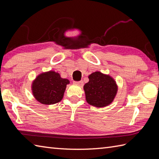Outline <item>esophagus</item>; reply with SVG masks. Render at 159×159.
<instances>
[{"label": "esophagus", "instance_id": "34e87169", "mask_svg": "<svg viewBox=\"0 0 159 159\" xmlns=\"http://www.w3.org/2000/svg\"><path fill=\"white\" fill-rule=\"evenodd\" d=\"M74 85H79V86H83V81H74Z\"/></svg>", "mask_w": 159, "mask_h": 159}]
</instances>
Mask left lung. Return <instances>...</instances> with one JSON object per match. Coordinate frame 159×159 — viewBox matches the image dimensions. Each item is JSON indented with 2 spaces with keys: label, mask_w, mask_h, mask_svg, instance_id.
<instances>
[{
  "label": "left lung",
  "mask_w": 159,
  "mask_h": 159,
  "mask_svg": "<svg viewBox=\"0 0 159 159\" xmlns=\"http://www.w3.org/2000/svg\"><path fill=\"white\" fill-rule=\"evenodd\" d=\"M88 79L89 82L83 87L87 102L97 108L112 103L118 90L116 80L109 74L99 71L91 74Z\"/></svg>",
  "instance_id": "1"
}]
</instances>
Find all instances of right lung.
Masks as SVG:
<instances>
[{
    "label": "right lung",
    "mask_w": 159,
    "mask_h": 159,
    "mask_svg": "<svg viewBox=\"0 0 159 159\" xmlns=\"http://www.w3.org/2000/svg\"><path fill=\"white\" fill-rule=\"evenodd\" d=\"M70 80L61 77L53 70L39 74L31 83V92L35 99L42 104L50 105L63 99Z\"/></svg>",
    "instance_id": "1"
}]
</instances>
